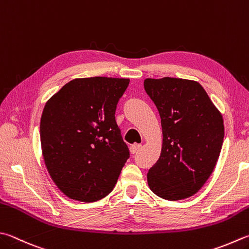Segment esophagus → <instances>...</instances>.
Here are the masks:
<instances>
[{
    "label": "esophagus",
    "mask_w": 249,
    "mask_h": 249,
    "mask_svg": "<svg viewBox=\"0 0 249 249\" xmlns=\"http://www.w3.org/2000/svg\"><path fill=\"white\" fill-rule=\"evenodd\" d=\"M141 147H142V145L138 144V143L131 145V146H130V152H131V154H135V153H137V152L139 151V149H140Z\"/></svg>",
    "instance_id": "esophagus-1"
}]
</instances>
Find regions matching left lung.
Listing matches in <instances>:
<instances>
[{
  "label": "left lung",
  "instance_id": "left-lung-1",
  "mask_svg": "<svg viewBox=\"0 0 249 249\" xmlns=\"http://www.w3.org/2000/svg\"><path fill=\"white\" fill-rule=\"evenodd\" d=\"M144 89L162 128L160 156L147 173L149 189L167 200L191 197L217 165L224 138L221 112L197 81L147 78Z\"/></svg>",
  "mask_w": 249,
  "mask_h": 249
}]
</instances>
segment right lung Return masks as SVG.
<instances>
[{
	"instance_id": "1",
	"label": "right lung",
	"mask_w": 249,
	"mask_h": 249,
	"mask_svg": "<svg viewBox=\"0 0 249 249\" xmlns=\"http://www.w3.org/2000/svg\"><path fill=\"white\" fill-rule=\"evenodd\" d=\"M130 80L78 78L46 102L40 123L45 167L67 197L93 203L108 195L130 153L115 111Z\"/></svg>"
}]
</instances>
